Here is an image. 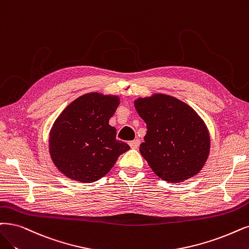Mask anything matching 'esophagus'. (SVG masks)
Segmentation results:
<instances>
[{
  "instance_id": "34e87169",
  "label": "esophagus",
  "mask_w": 249,
  "mask_h": 249,
  "mask_svg": "<svg viewBox=\"0 0 249 249\" xmlns=\"http://www.w3.org/2000/svg\"><path fill=\"white\" fill-rule=\"evenodd\" d=\"M140 144H141V141L139 139H136L129 142V145L131 146V149H137L140 146Z\"/></svg>"
}]
</instances>
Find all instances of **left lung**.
I'll return each mask as SVG.
<instances>
[{
    "instance_id": "8db88e82",
    "label": "left lung",
    "mask_w": 249,
    "mask_h": 249,
    "mask_svg": "<svg viewBox=\"0 0 249 249\" xmlns=\"http://www.w3.org/2000/svg\"><path fill=\"white\" fill-rule=\"evenodd\" d=\"M134 107L148 129L140 152L156 176L177 183L199 173L208 158L210 136L195 110L161 93L137 98Z\"/></svg>"
}]
</instances>
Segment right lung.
I'll return each instance as SVG.
<instances>
[{
	"label": "right lung",
	"mask_w": 249,
	"mask_h": 249,
	"mask_svg": "<svg viewBox=\"0 0 249 249\" xmlns=\"http://www.w3.org/2000/svg\"><path fill=\"white\" fill-rule=\"evenodd\" d=\"M119 104L116 95L91 92L73 100L55 120L49 153L64 176L81 182L96 181L130 149L116 140V128L108 124Z\"/></svg>",
	"instance_id": "obj_1"
}]
</instances>
